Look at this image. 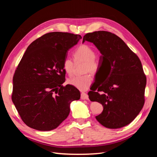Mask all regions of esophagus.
<instances>
[{
    "label": "esophagus",
    "mask_w": 157,
    "mask_h": 157,
    "mask_svg": "<svg viewBox=\"0 0 157 157\" xmlns=\"http://www.w3.org/2000/svg\"><path fill=\"white\" fill-rule=\"evenodd\" d=\"M81 99H88V96L86 93L82 92L81 93Z\"/></svg>",
    "instance_id": "34e87169"
}]
</instances>
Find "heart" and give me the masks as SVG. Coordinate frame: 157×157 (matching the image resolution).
<instances>
[{"label": "heart", "instance_id": "obj_1", "mask_svg": "<svg viewBox=\"0 0 157 157\" xmlns=\"http://www.w3.org/2000/svg\"><path fill=\"white\" fill-rule=\"evenodd\" d=\"M95 56L94 49L88 45L82 44L79 46L75 51L73 56L75 61H84L83 73H86L81 76H75L68 79L67 82L71 86L81 91H85L88 89L92 82V76L90 71L93 74L98 73L99 68V61ZM63 67L65 73L71 75L73 73V63L69 58H65L63 63Z\"/></svg>", "mask_w": 157, "mask_h": 157}]
</instances>
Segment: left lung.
<instances>
[{
	"instance_id": "1",
	"label": "left lung",
	"mask_w": 157,
	"mask_h": 157,
	"mask_svg": "<svg viewBox=\"0 0 157 157\" xmlns=\"http://www.w3.org/2000/svg\"><path fill=\"white\" fill-rule=\"evenodd\" d=\"M92 42L101 56L96 81L105 77L103 83H95L88 94L92 101L103 107L96 117L101 125L117 129L129 124L144 105L146 77L137 56L120 37L112 33L99 31L89 33L82 42Z\"/></svg>"
}]
</instances>
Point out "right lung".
Returning <instances> with one entry per match:
<instances>
[{"label":"right lung","mask_w":157,"mask_h":157,"mask_svg":"<svg viewBox=\"0 0 157 157\" xmlns=\"http://www.w3.org/2000/svg\"><path fill=\"white\" fill-rule=\"evenodd\" d=\"M82 36L52 32L27 47L13 77L12 101L25 124L39 131H50L65 121L72 101L80 93L71 85L65 87L63 63L69 49Z\"/></svg>","instance_id":"1"}]
</instances>
